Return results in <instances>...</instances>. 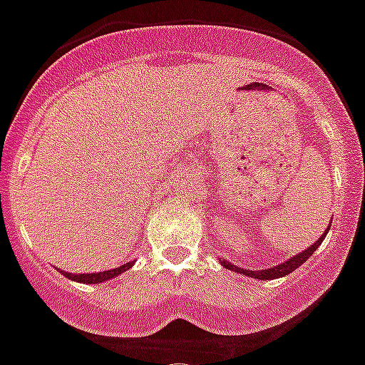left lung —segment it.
Here are the masks:
<instances>
[{"label":"left lung","instance_id":"left-lung-1","mask_svg":"<svg viewBox=\"0 0 365 365\" xmlns=\"http://www.w3.org/2000/svg\"><path fill=\"white\" fill-rule=\"evenodd\" d=\"M329 230H330V225L329 228L324 230V234L321 235L319 240L315 241L312 247H308L306 250H302V252L295 254L293 258H289L287 262L280 263V265H277V267H271V269H263V271H247V269H241V267H235V265H232L230 262H226V259L220 258V265L225 269H230V271H235V272H240V274H245V277H250V278H258V280H274V278H282V277H286V274H289L292 271H295L297 267H301L302 263L306 262V259L310 258L312 254L317 250V247H319L321 243L324 241V237H327V234H329Z\"/></svg>","mask_w":365,"mask_h":365}]
</instances>
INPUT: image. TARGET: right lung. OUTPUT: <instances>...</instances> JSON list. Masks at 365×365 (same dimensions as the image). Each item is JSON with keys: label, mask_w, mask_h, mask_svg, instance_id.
<instances>
[{"label": "right lung", "mask_w": 365, "mask_h": 365, "mask_svg": "<svg viewBox=\"0 0 365 365\" xmlns=\"http://www.w3.org/2000/svg\"><path fill=\"white\" fill-rule=\"evenodd\" d=\"M131 265H133V262H128L116 269H109V271H100V272H88V274H72V272H64V271L63 272H64V277L70 278V280L73 282H81V284H98V282H106L109 280V278L118 277V274H122L124 271H128Z\"/></svg>", "instance_id": "right-lung-1"}]
</instances>
